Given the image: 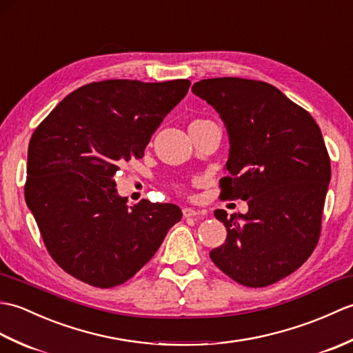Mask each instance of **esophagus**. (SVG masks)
<instances>
[{
  "label": "esophagus",
  "mask_w": 353,
  "mask_h": 353,
  "mask_svg": "<svg viewBox=\"0 0 353 353\" xmlns=\"http://www.w3.org/2000/svg\"><path fill=\"white\" fill-rule=\"evenodd\" d=\"M182 212H183V216H186V219H190V216H200V215H203V212L199 211V209L186 208V206L182 209Z\"/></svg>",
  "instance_id": "esophagus-1"
}]
</instances>
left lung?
<instances>
[{
	"label": "left lung",
	"instance_id": "8db88e82",
	"mask_svg": "<svg viewBox=\"0 0 353 353\" xmlns=\"http://www.w3.org/2000/svg\"><path fill=\"white\" fill-rule=\"evenodd\" d=\"M192 92L228 127L229 176L220 181L221 197L249 205L244 215L214 212L228 238L209 256L244 287H267L296 272L319 243L331 181L320 127L265 81L206 79L194 83Z\"/></svg>",
	"mask_w": 353,
	"mask_h": 353
}]
</instances>
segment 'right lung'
<instances>
[{
	"label": "right lung",
	"mask_w": 353,
	"mask_h": 353,
	"mask_svg": "<svg viewBox=\"0 0 353 353\" xmlns=\"http://www.w3.org/2000/svg\"><path fill=\"white\" fill-rule=\"evenodd\" d=\"M186 79L103 80L71 92L28 144L26 201L56 264L97 288L137 274L182 219L181 208L142 199L127 206L114 177L144 156L165 115L190 89Z\"/></svg>",
	"instance_id": "obj_1"
}]
</instances>
